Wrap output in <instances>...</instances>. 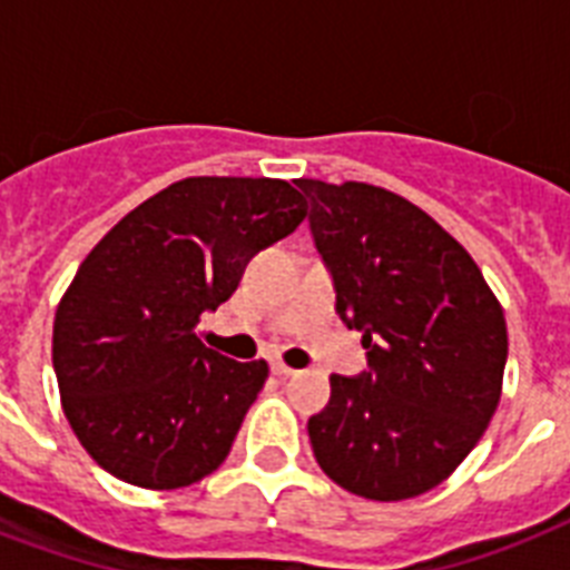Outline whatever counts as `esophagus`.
<instances>
[{"mask_svg":"<svg viewBox=\"0 0 570 570\" xmlns=\"http://www.w3.org/2000/svg\"><path fill=\"white\" fill-rule=\"evenodd\" d=\"M272 373H275L277 379H289V375H295V370L293 366H286L284 361H275V364H272Z\"/></svg>","mask_w":570,"mask_h":570,"instance_id":"obj_1","label":"esophagus"}]
</instances>
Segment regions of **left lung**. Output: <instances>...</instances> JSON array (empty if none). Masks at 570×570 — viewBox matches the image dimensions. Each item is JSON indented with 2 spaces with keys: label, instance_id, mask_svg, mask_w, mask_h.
<instances>
[{
  "label": "left lung",
  "instance_id": "left-lung-1",
  "mask_svg": "<svg viewBox=\"0 0 570 570\" xmlns=\"http://www.w3.org/2000/svg\"><path fill=\"white\" fill-rule=\"evenodd\" d=\"M370 373L331 375L313 455L340 488L393 503L441 485L485 434L509 355L503 307L468 250L402 195L298 180Z\"/></svg>",
  "mask_w": 570,
  "mask_h": 570
}]
</instances>
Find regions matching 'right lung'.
<instances>
[{"label":"right lung","instance_id":"right-lung-1","mask_svg":"<svg viewBox=\"0 0 570 570\" xmlns=\"http://www.w3.org/2000/svg\"><path fill=\"white\" fill-rule=\"evenodd\" d=\"M304 215L286 180L186 177L94 245L58 302L52 366L67 423L102 470L174 491L227 459L268 364L218 355L195 328Z\"/></svg>","mask_w":570,"mask_h":570}]
</instances>
